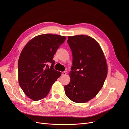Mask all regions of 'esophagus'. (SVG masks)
Segmentation results:
<instances>
[{"label":"esophagus","mask_w":129,"mask_h":129,"mask_svg":"<svg viewBox=\"0 0 129 129\" xmlns=\"http://www.w3.org/2000/svg\"><path fill=\"white\" fill-rule=\"evenodd\" d=\"M66 74H67V73H66V72H62V75L64 76V75H66Z\"/></svg>","instance_id":"34e87169"}]
</instances>
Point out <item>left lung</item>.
I'll list each match as a JSON object with an SVG mask.
<instances>
[{"instance_id":"left-lung-1","label":"left lung","mask_w":129,"mask_h":129,"mask_svg":"<svg viewBox=\"0 0 129 129\" xmlns=\"http://www.w3.org/2000/svg\"><path fill=\"white\" fill-rule=\"evenodd\" d=\"M67 42L72 52L73 66L65 93L75 103L87 102L103 86L108 74L106 58L98 42L90 37L68 36Z\"/></svg>"}]
</instances>
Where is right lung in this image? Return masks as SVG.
I'll return each mask as SVG.
<instances>
[{"label": "right lung", "instance_id": "add662e5", "mask_svg": "<svg viewBox=\"0 0 129 129\" xmlns=\"http://www.w3.org/2000/svg\"><path fill=\"white\" fill-rule=\"evenodd\" d=\"M66 37L45 34L30 40L22 50L18 60V82L26 95L33 101L48 95L61 73L53 69V56ZM52 65L49 69L47 64Z\"/></svg>", "mask_w": 129, "mask_h": 129}]
</instances>
